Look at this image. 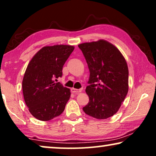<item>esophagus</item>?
Listing matches in <instances>:
<instances>
[{"instance_id": "1", "label": "esophagus", "mask_w": 156, "mask_h": 156, "mask_svg": "<svg viewBox=\"0 0 156 156\" xmlns=\"http://www.w3.org/2000/svg\"><path fill=\"white\" fill-rule=\"evenodd\" d=\"M82 91V89H76L75 88H72L71 89V91L72 93L74 94H77V93H80L81 91Z\"/></svg>"}]
</instances>
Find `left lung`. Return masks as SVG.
Masks as SVG:
<instances>
[{"label":"left lung","mask_w":156,"mask_h":156,"mask_svg":"<svg viewBox=\"0 0 156 156\" xmlns=\"http://www.w3.org/2000/svg\"><path fill=\"white\" fill-rule=\"evenodd\" d=\"M90 72L86 92L89 101L83 111L98 119L114 116L129 91L126 61L114 44L104 40L80 44Z\"/></svg>","instance_id":"left-lung-1"}]
</instances>
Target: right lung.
Here are the masks:
<instances>
[{
  "instance_id": "obj_1",
  "label": "right lung",
  "mask_w": 156,
  "mask_h": 156,
  "mask_svg": "<svg viewBox=\"0 0 156 156\" xmlns=\"http://www.w3.org/2000/svg\"><path fill=\"white\" fill-rule=\"evenodd\" d=\"M74 46H45L34 55L23 80V93L29 112L40 121H50L65 110L70 89L56 79L62 75V68L73 52Z\"/></svg>"
}]
</instances>
